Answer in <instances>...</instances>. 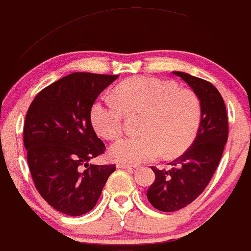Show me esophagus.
I'll list each match as a JSON object with an SVG mask.
<instances>
[{
  "label": "esophagus",
  "instance_id": "obj_1",
  "mask_svg": "<svg viewBox=\"0 0 251 251\" xmlns=\"http://www.w3.org/2000/svg\"><path fill=\"white\" fill-rule=\"evenodd\" d=\"M117 168H118V169L133 170L135 167H133V165H129V164H125V163H118V164H117Z\"/></svg>",
  "mask_w": 251,
  "mask_h": 251
}]
</instances>
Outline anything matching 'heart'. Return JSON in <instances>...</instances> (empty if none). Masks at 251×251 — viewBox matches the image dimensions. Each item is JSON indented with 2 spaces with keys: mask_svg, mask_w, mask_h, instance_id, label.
I'll use <instances>...</instances> for the list:
<instances>
[{
  "mask_svg": "<svg viewBox=\"0 0 251 251\" xmlns=\"http://www.w3.org/2000/svg\"><path fill=\"white\" fill-rule=\"evenodd\" d=\"M117 100L100 97L90 108L95 131L107 140L122 134L125 112L144 113L143 135L129 136L110 147L111 159L125 164H140L164 156L183 153L193 143L202 120L200 97L187 88L157 77L138 76L116 88Z\"/></svg>",
  "mask_w": 251,
  "mask_h": 251,
  "instance_id": "b5f03b06",
  "label": "heart"
}]
</instances>
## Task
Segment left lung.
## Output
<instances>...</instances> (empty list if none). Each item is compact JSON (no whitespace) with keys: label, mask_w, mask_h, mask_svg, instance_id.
Returning <instances> with one entry per match:
<instances>
[{"label":"left lung","mask_w":251,"mask_h":251,"mask_svg":"<svg viewBox=\"0 0 251 251\" xmlns=\"http://www.w3.org/2000/svg\"><path fill=\"white\" fill-rule=\"evenodd\" d=\"M181 77L200 97L202 120L190 149L173 161L169 170L151 167L156 179L147 190V200L161 211H176L192 203L213 177L228 138V118L219 90L210 82L180 71Z\"/></svg>","instance_id":"8db88e82"}]
</instances>
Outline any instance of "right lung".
I'll use <instances>...</instances> for the list:
<instances>
[{
    "label": "right lung",
    "instance_id": "obj_1",
    "mask_svg": "<svg viewBox=\"0 0 251 251\" xmlns=\"http://www.w3.org/2000/svg\"><path fill=\"white\" fill-rule=\"evenodd\" d=\"M118 75L74 72L41 90L24 123V146L36 188L60 213L79 216L99 200L115 164H88L104 153L90 108Z\"/></svg>",
    "mask_w": 251,
    "mask_h": 251
}]
</instances>
